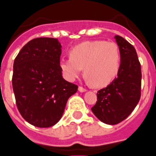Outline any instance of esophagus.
I'll list each match as a JSON object with an SVG mask.
<instances>
[{
  "label": "esophagus",
  "instance_id": "34e87169",
  "mask_svg": "<svg viewBox=\"0 0 156 156\" xmlns=\"http://www.w3.org/2000/svg\"><path fill=\"white\" fill-rule=\"evenodd\" d=\"M78 90H79L80 92H81V93H84V92H86V89H84V88H83V87L80 86L79 88H78Z\"/></svg>",
  "mask_w": 156,
  "mask_h": 156
}]
</instances>
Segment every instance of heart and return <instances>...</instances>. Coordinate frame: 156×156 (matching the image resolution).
Wrapping results in <instances>:
<instances>
[{
  "label": "heart",
  "instance_id": "b5f03b06",
  "mask_svg": "<svg viewBox=\"0 0 156 156\" xmlns=\"http://www.w3.org/2000/svg\"><path fill=\"white\" fill-rule=\"evenodd\" d=\"M69 55L59 62L60 70L69 81L78 78L84 68L94 86L104 87L116 77L120 67V52L114 42H82L70 49Z\"/></svg>",
  "mask_w": 156,
  "mask_h": 156
}]
</instances>
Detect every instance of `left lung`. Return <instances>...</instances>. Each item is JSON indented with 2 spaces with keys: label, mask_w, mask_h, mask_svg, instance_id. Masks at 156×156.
Masks as SVG:
<instances>
[{
  "label": "left lung",
  "mask_w": 156,
  "mask_h": 156,
  "mask_svg": "<svg viewBox=\"0 0 156 156\" xmlns=\"http://www.w3.org/2000/svg\"><path fill=\"white\" fill-rule=\"evenodd\" d=\"M115 40L120 52V67L117 77L98 92V101L91 110L107 124H116L133 111L141 97V65L134 47L119 36Z\"/></svg>",
  "instance_id": "1"
}]
</instances>
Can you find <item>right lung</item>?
Instances as JSON below:
<instances>
[{
    "mask_svg": "<svg viewBox=\"0 0 156 156\" xmlns=\"http://www.w3.org/2000/svg\"><path fill=\"white\" fill-rule=\"evenodd\" d=\"M58 40L40 37L27 42L14 59L12 84L23 119L39 128L51 127L62 116L78 87L63 79Z\"/></svg>",
    "mask_w": 156,
    "mask_h": 156,
    "instance_id": "obj_1",
    "label": "right lung"
}]
</instances>
